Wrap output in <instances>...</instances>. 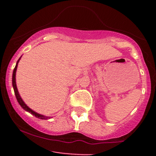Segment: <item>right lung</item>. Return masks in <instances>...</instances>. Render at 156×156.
I'll use <instances>...</instances> for the list:
<instances>
[{"mask_svg": "<svg viewBox=\"0 0 156 156\" xmlns=\"http://www.w3.org/2000/svg\"><path fill=\"white\" fill-rule=\"evenodd\" d=\"M19 60H20V58H19V60H18L17 63H16V67H15V69H14V70H13V74H12V86H13L14 91H15V94H16V99H17V101H18V102H19V104L20 105H21V107L23 108V109H25V110H26V111L29 112H30V113H31L32 115H35L36 117H37V118H39V119H48V118H49V117L44 116V115H41V114L37 113V112H34V110H32L31 108H29L28 106H27V105L25 104V102L23 101V99L21 98V97H20V95H19V91H18V89H17V86H16V69H17L18 63H19Z\"/></svg>", "mask_w": 156, "mask_h": 156, "instance_id": "obj_1", "label": "right lung"}]
</instances>
